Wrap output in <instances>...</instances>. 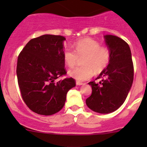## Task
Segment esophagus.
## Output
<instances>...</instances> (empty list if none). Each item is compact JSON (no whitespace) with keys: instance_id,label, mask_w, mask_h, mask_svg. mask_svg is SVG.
Wrapping results in <instances>:
<instances>
[{"instance_id":"1","label":"esophagus","mask_w":147,"mask_h":147,"mask_svg":"<svg viewBox=\"0 0 147 147\" xmlns=\"http://www.w3.org/2000/svg\"><path fill=\"white\" fill-rule=\"evenodd\" d=\"M76 84H77V85L80 86V85H82V84H84V83L81 82H79V81H77V82H76Z\"/></svg>"}]
</instances>
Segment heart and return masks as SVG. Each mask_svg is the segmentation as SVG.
Returning a JSON list of instances; mask_svg holds the SVG:
<instances>
[{
  "label": "heart",
  "mask_w": 147,
  "mask_h": 147,
  "mask_svg": "<svg viewBox=\"0 0 147 147\" xmlns=\"http://www.w3.org/2000/svg\"><path fill=\"white\" fill-rule=\"evenodd\" d=\"M75 50L67 47L63 53L65 64L72 67L82 57V64L69 69L68 74L78 81H84L92 77L94 71L100 73L107 67L110 60V53L107 47L100 46L98 41L90 38L79 40L74 44Z\"/></svg>",
  "instance_id": "1"
}]
</instances>
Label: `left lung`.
Masks as SVG:
<instances>
[{"instance_id":"obj_1","label":"left lung","mask_w":147,"mask_h":147,"mask_svg":"<svg viewBox=\"0 0 147 147\" xmlns=\"http://www.w3.org/2000/svg\"><path fill=\"white\" fill-rule=\"evenodd\" d=\"M104 38L110 60L97 78L101 80L99 83H88L92 92L86 100V105L97 113L109 114L125 101L134 80V66L131 50L125 41L112 35H106Z\"/></svg>"}]
</instances>
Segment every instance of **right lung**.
<instances>
[{
  "label": "right lung",
  "instance_id": "1",
  "mask_svg": "<svg viewBox=\"0 0 147 147\" xmlns=\"http://www.w3.org/2000/svg\"><path fill=\"white\" fill-rule=\"evenodd\" d=\"M61 35H43L30 40L18 58V82L26 105L35 113L52 115L61 110L67 93L75 87L73 78L55 82L66 74Z\"/></svg>",
  "mask_w": 147,
  "mask_h": 147
}]
</instances>
